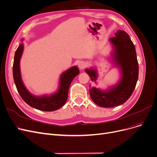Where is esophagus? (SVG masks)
Wrapping results in <instances>:
<instances>
[{
  "label": "esophagus",
  "instance_id": "1",
  "mask_svg": "<svg viewBox=\"0 0 157 157\" xmlns=\"http://www.w3.org/2000/svg\"><path fill=\"white\" fill-rule=\"evenodd\" d=\"M78 67L80 69H84L86 67V63L84 62H80L78 64Z\"/></svg>",
  "mask_w": 157,
  "mask_h": 157
}]
</instances>
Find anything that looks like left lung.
<instances>
[{"instance_id": "left-lung-1", "label": "left lung", "mask_w": 157, "mask_h": 157, "mask_svg": "<svg viewBox=\"0 0 157 157\" xmlns=\"http://www.w3.org/2000/svg\"><path fill=\"white\" fill-rule=\"evenodd\" d=\"M110 38L114 51L112 58L121 71L122 78L117 85L103 91L95 87L90 88L89 92L94 103L101 107L111 108L121 105L131 96L139 78V63L135 47L128 34L121 30ZM92 81L97 79V72L94 69H86ZM96 83V82H95Z\"/></svg>"}]
</instances>
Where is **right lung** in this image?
Wrapping results in <instances>:
<instances>
[{"label": "right lung", "mask_w": 157, "mask_h": 157, "mask_svg": "<svg viewBox=\"0 0 157 157\" xmlns=\"http://www.w3.org/2000/svg\"><path fill=\"white\" fill-rule=\"evenodd\" d=\"M23 49L24 45L21 44L18 46L15 52L13 66V79H14V82L18 92L27 104L37 110L45 112H52L58 110L66 103L70 85L73 79L79 73L78 68L76 66L72 67L62 74L59 89L56 93L49 96L44 95L41 97H36L32 95L26 89L21 79L20 71V59L21 58Z\"/></svg>", "instance_id": "add662e5"}]
</instances>
